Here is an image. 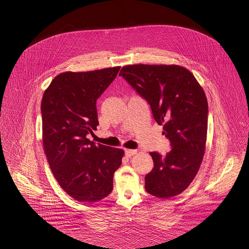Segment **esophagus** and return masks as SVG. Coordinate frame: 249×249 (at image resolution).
<instances>
[{"mask_svg":"<svg viewBox=\"0 0 249 249\" xmlns=\"http://www.w3.org/2000/svg\"><path fill=\"white\" fill-rule=\"evenodd\" d=\"M136 150H134V149H125V156L126 157H131V156H133V155L136 154Z\"/></svg>","mask_w":249,"mask_h":249,"instance_id":"obj_1","label":"esophagus"}]
</instances>
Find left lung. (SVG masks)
Instances as JSON below:
<instances>
[{"mask_svg":"<svg viewBox=\"0 0 249 249\" xmlns=\"http://www.w3.org/2000/svg\"><path fill=\"white\" fill-rule=\"evenodd\" d=\"M150 106L163 125L171 151L150 152L153 170L144 178L145 190L168 199L186 190L196 177L205 151L208 104L194 75L179 65H126L119 72Z\"/></svg>","mask_w":249,"mask_h":249,"instance_id":"8db88e82","label":"left lung"}]
</instances>
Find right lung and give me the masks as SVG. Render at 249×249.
I'll list each match as a JSON object with an SVG mask.
<instances>
[{"instance_id":"add662e5","label":"right lung","mask_w":249,"mask_h":249,"mask_svg":"<svg viewBox=\"0 0 249 249\" xmlns=\"http://www.w3.org/2000/svg\"><path fill=\"white\" fill-rule=\"evenodd\" d=\"M119 69L61 72L43 95V144L48 164L61 189L76 201L92 203L108 196L114 173L122 163V149L87 138L99 125L96 101Z\"/></svg>"}]
</instances>
